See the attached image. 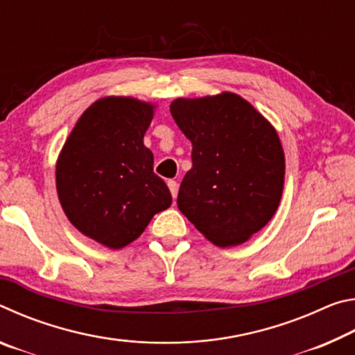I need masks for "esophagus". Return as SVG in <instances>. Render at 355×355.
Listing matches in <instances>:
<instances>
[{
  "label": "esophagus",
  "instance_id": "34e87169",
  "mask_svg": "<svg viewBox=\"0 0 355 355\" xmlns=\"http://www.w3.org/2000/svg\"><path fill=\"white\" fill-rule=\"evenodd\" d=\"M167 186H169L171 194H172L173 199H177V194H178V183L175 182V180H169V182H167Z\"/></svg>",
  "mask_w": 355,
  "mask_h": 355
}]
</instances>
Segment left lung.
I'll list each match as a JSON object with an SVG mask.
<instances>
[{
	"mask_svg": "<svg viewBox=\"0 0 355 355\" xmlns=\"http://www.w3.org/2000/svg\"><path fill=\"white\" fill-rule=\"evenodd\" d=\"M171 114L192 144L180 211L219 248L245 243L271 220L282 199L285 155L277 131L233 92L177 98Z\"/></svg>",
	"mask_w": 355,
	"mask_h": 355,
	"instance_id": "obj_1",
	"label": "left lung"
}]
</instances>
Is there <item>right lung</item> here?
Instances as JSON below:
<instances>
[{
	"instance_id": "1",
	"label": "right lung",
	"mask_w": 355,
	"mask_h": 355,
	"mask_svg": "<svg viewBox=\"0 0 355 355\" xmlns=\"http://www.w3.org/2000/svg\"><path fill=\"white\" fill-rule=\"evenodd\" d=\"M153 110L131 97L100 98L78 119L59 153L56 189L65 216L110 249L133 243L172 203L144 146Z\"/></svg>"
}]
</instances>
